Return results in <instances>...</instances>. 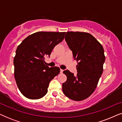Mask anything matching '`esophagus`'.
<instances>
[{"label": "esophagus", "mask_w": 122, "mask_h": 122, "mask_svg": "<svg viewBox=\"0 0 122 122\" xmlns=\"http://www.w3.org/2000/svg\"><path fill=\"white\" fill-rule=\"evenodd\" d=\"M63 71V70L61 69V70H60V72H61V73H62Z\"/></svg>", "instance_id": "1"}]
</instances>
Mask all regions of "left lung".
<instances>
[{"label":"left lung","instance_id":"1","mask_svg":"<svg viewBox=\"0 0 122 122\" xmlns=\"http://www.w3.org/2000/svg\"><path fill=\"white\" fill-rule=\"evenodd\" d=\"M65 40L78 62L77 74L63 71L67 79L62 84L64 94L76 101H83L91 96L102 74L105 59L101 43L88 33L68 31Z\"/></svg>","mask_w":122,"mask_h":122}]
</instances>
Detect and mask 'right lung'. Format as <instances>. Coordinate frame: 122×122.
Wrapping results in <instances>:
<instances>
[{
    "mask_svg": "<svg viewBox=\"0 0 122 122\" xmlns=\"http://www.w3.org/2000/svg\"><path fill=\"white\" fill-rule=\"evenodd\" d=\"M66 32L38 31L27 36L19 45L14 58V76L19 91L30 99L42 98L49 84L60 72L59 68L45 65L54 46L64 39Z\"/></svg>",
    "mask_w": 122,
    "mask_h": 122,
    "instance_id": "1",
    "label": "right lung"
}]
</instances>
